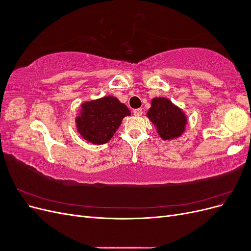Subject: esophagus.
<instances>
[{"instance_id": "obj_1", "label": "esophagus", "mask_w": 251, "mask_h": 251, "mask_svg": "<svg viewBox=\"0 0 251 251\" xmlns=\"http://www.w3.org/2000/svg\"><path fill=\"white\" fill-rule=\"evenodd\" d=\"M142 113H143L142 109H135V110H134V115H135V116H141Z\"/></svg>"}]
</instances>
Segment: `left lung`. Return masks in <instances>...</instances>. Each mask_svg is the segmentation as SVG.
I'll return each mask as SVG.
<instances>
[{
  "label": "left lung",
  "instance_id": "left-lung-1",
  "mask_svg": "<svg viewBox=\"0 0 251 251\" xmlns=\"http://www.w3.org/2000/svg\"><path fill=\"white\" fill-rule=\"evenodd\" d=\"M148 117L164 140L178 137L183 133L186 125L184 114L165 98H154L151 100Z\"/></svg>",
  "mask_w": 251,
  "mask_h": 251
}]
</instances>
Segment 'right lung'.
I'll return each instance as SVG.
<instances>
[{"label": "right lung", "instance_id": "obj_1", "mask_svg": "<svg viewBox=\"0 0 251 251\" xmlns=\"http://www.w3.org/2000/svg\"><path fill=\"white\" fill-rule=\"evenodd\" d=\"M131 115L126 105L115 97H103L81 105L80 116L76 118L78 133L94 144L108 142L120 126L123 118Z\"/></svg>", "mask_w": 251, "mask_h": 251}]
</instances>
